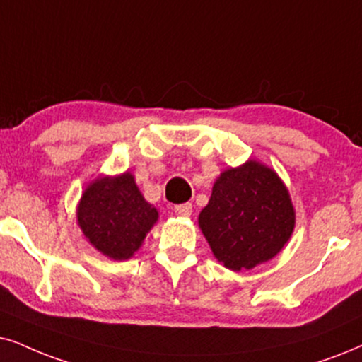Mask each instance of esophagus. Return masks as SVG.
Here are the masks:
<instances>
[{
    "label": "esophagus",
    "instance_id": "obj_1",
    "mask_svg": "<svg viewBox=\"0 0 362 362\" xmlns=\"http://www.w3.org/2000/svg\"><path fill=\"white\" fill-rule=\"evenodd\" d=\"M173 212H175L178 217H190V215H192V205L190 204L175 205V207H173Z\"/></svg>",
    "mask_w": 362,
    "mask_h": 362
}]
</instances>
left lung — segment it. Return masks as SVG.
<instances>
[{
    "label": "left lung",
    "instance_id": "left-lung-1",
    "mask_svg": "<svg viewBox=\"0 0 362 362\" xmlns=\"http://www.w3.org/2000/svg\"><path fill=\"white\" fill-rule=\"evenodd\" d=\"M199 227L223 267L249 271L284 249L294 232L296 209L277 172L250 158L215 178Z\"/></svg>",
    "mask_w": 362,
    "mask_h": 362
}]
</instances>
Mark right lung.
Masks as SVG:
<instances>
[{
  "label": "right lung",
  "mask_w": 362,
  "mask_h": 362,
  "mask_svg": "<svg viewBox=\"0 0 362 362\" xmlns=\"http://www.w3.org/2000/svg\"><path fill=\"white\" fill-rule=\"evenodd\" d=\"M76 222L100 254L128 260L158 222V210L145 200L134 173L100 175L90 182L76 205Z\"/></svg>",
  "instance_id": "right-lung-1"
}]
</instances>
